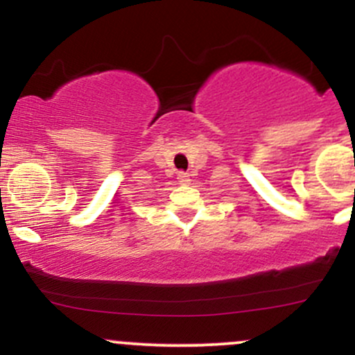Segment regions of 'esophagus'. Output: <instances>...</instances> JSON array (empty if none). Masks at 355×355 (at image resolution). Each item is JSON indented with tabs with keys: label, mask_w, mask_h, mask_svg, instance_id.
Here are the masks:
<instances>
[{
	"label": "esophagus",
	"mask_w": 355,
	"mask_h": 355,
	"mask_svg": "<svg viewBox=\"0 0 355 355\" xmlns=\"http://www.w3.org/2000/svg\"><path fill=\"white\" fill-rule=\"evenodd\" d=\"M177 178H178V182H180V183H189L190 182L189 173H185V172H178Z\"/></svg>",
	"instance_id": "1"
}]
</instances>
